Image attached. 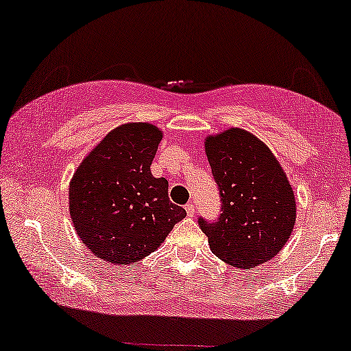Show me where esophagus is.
Masks as SVG:
<instances>
[{
    "label": "esophagus",
    "mask_w": 351,
    "mask_h": 351,
    "mask_svg": "<svg viewBox=\"0 0 351 351\" xmlns=\"http://www.w3.org/2000/svg\"><path fill=\"white\" fill-rule=\"evenodd\" d=\"M185 209H186V214H189L190 217H193L195 213H196V209H195V204H193V203H189V204L185 206Z\"/></svg>",
    "instance_id": "1"
}]
</instances>
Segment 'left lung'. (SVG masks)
Wrapping results in <instances>:
<instances>
[{"mask_svg": "<svg viewBox=\"0 0 351 351\" xmlns=\"http://www.w3.org/2000/svg\"><path fill=\"white\" fill-rule=\"evenodd\" d=\"M206 155L219 186L220 215L198 223L209 247L237 268H254L281 251L295 223V198L265 143L243 129L206 138Z\"/></svg>", "mask_w": 351, "mask_h": 351, "instance_id": "8db88e82", "label": "left lung"}]
</instances>
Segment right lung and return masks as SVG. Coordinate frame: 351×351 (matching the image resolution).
Returning <instances> with one entry per match:
<instances>
[{
	"mask_svg": "<svg viewBox=\"0 0 351 351\" xmlns=\"http://www.w3.org/2000/svg\"><path fill=\"white\" fill-rule=\"evenodd\" d=\"M162 134L148 123L123 124L84 158L70 184L75 230L95 257L129 265L152 254L177 222L167 180L150 166Z\"/></svg>",
	"mask_w": 351,
	"mask_h": 351,
	"instance_id": "1",
	"label": "right lung"
}]
</instances>
